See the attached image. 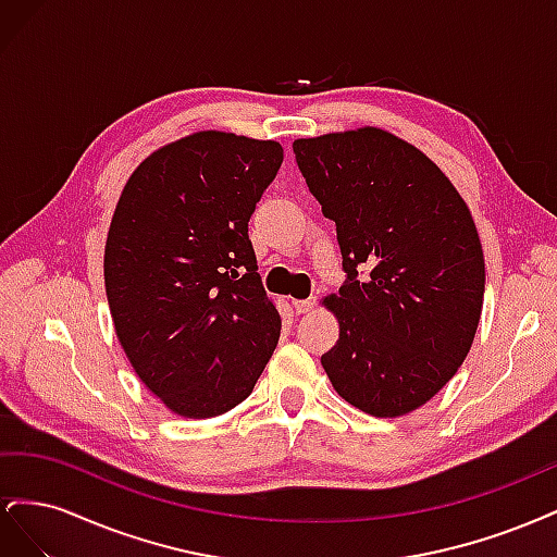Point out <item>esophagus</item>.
Returning a JSON list of instances; mask_svg holds the SVG:
<instances>
[{
	"label": "esophagus",
	"instance_id": "34e87169",
	"mask_svg": "<svg viewBox=\"0 0 557 557\" xmlns=\"http://www.w3.org/2000/svg\"><path fill=\"white\" fill-rule=\"evenodd\" d=\"M315 297H307V299H295L293 305H295V311L297 313H309V311H313L315 309Z\"/></svg>",
	"mask_w": 557,
	"mask_h": 557
}]
</instances>
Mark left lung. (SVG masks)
<instances>
[{
	"instance_id": "1",
	"label": "left lung",
	"mask_w": 557,
	"mask_h": 557,
	"mask_svg": "<svg viewBox=\"0 0 557 557\" xmlns=\"http://www.w3.org/2000/svg\"><path fill=\"white\" fill-rule=\"evenodd\" d=\"M336 223L348 281L323 307L339 323L325 374L352 407L397 418L428 404L474 344L485 262L462 195L423 150L364 125L293 141ZM370 276L357 281V267Z\"/></svg>"
}]
</instances>
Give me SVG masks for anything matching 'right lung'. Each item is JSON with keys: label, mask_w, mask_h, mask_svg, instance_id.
I'll use <instances>...</instances> for the list:
<instances>
[{"label": "right lung", "mask_w": 557, "mask_h": 557, "mask_svg": "<svg viewBox=\"0 0 557 557\" xmlns=\"http://www.w3.org/2000/svg\"><path fill=\"white\" fill-rule=\"evenodd\" d=\"M281 162L278 141L201 129L153 150L117 197L104 246L115 336L176 416L237 407L278 344L248 221Z\"/></svg>", "instance_id": "add662e5"}]
</instances>
